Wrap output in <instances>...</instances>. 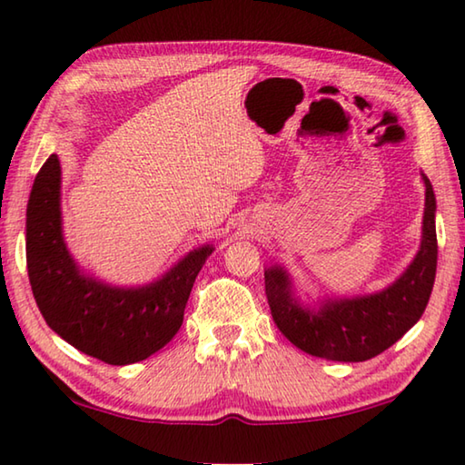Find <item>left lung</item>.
Masks as SVG:
<instances>
[{"instance_id":"obj_1","label":"left lung","mask_w":465,"mask_h":465,"mask_svg":"<svg viewBox=\"0 0 465 465\" xmlns=\"http://www.w3.org/2000/svg\"><path fill=\"white\" fill-rule=\"evenodd\" d=\"M425 184L420 243L404 272L388 286L353 297L302 299L289 270L264 268L270 313L281 333L309 356L331 361H364L391 348L417 323L431 297L437 270V201Z\"/></svg>"}]
</instances>
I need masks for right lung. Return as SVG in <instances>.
Instances as JSON below:
<instances>
[{
	"instance_id": "right-lung-1",
	"label": "right lung",
	"mask_w": 465,
	"mask_h": 465,
	"mask_svg": "<svg viewBox=\"0 0 465 465\" xmlns=\"http://www.w3.org/2000/svg\"><path fill=\"white\" fill-rule=\"evenodd\" d=\"M61 187V160L50 154L34 179L26 209V264L40 313L66 343L105 364L146 360L181 329L193 282L213 243L193 248L150 282H104L81 270L66 248Z\"/></svg>"
}]
</instances>
